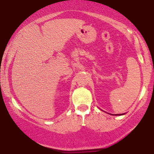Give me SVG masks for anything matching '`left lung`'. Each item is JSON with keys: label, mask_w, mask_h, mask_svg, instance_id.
I'll use <instances>...</instances> for the list:
<instances>
[{"label": "left lung", "mask_w": 154, "mask_h": 154, "mask_svg": "<svg viewBox=\"0 0 154 154\" xmlns=\"http://www.w3.org/2000/svg\"><path fill=\"white\" fill-rule=\"evenodd\" d=\"M117 115H121V114H117Z\"/></svg>", "instance_id": "8db88e82"}]
</instances>
